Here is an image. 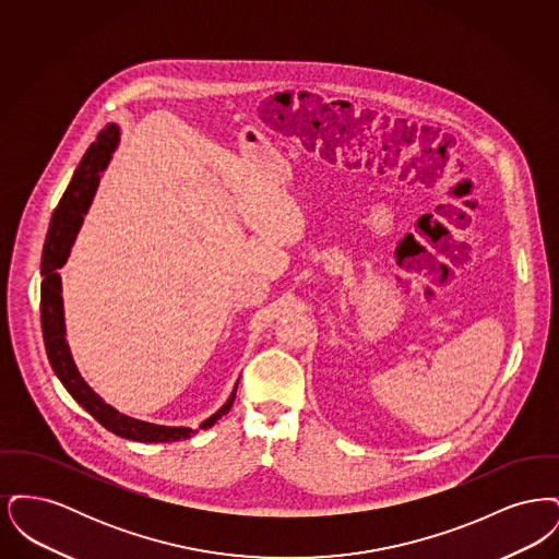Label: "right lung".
<instances>
[{
	"label": "right lung",
	"mask_w": 559,
	"mask_h": 559,
	"mask_svg": "<svg viewBox=\"0 0 559 559\" xmlns=\"http://www.w3.org/2000/svg\"><path fill=\"white\" fill-rule=\"evenodd\" d=\"M119 130L115 126H107V130L98 133L96 142L90 144L85 151L80 167L71 180V185L64 190L58 207L53 210L50 219L48 239L44 245V258H41V331H44V344L50 358L53 372L67 388V392L80 402L81 406L108 431L135 440V442H176L187 440L197 429L190 427H167L138 421L132 417L121 415L112 406H108L103 399L83 381L71 352L64 340V317H62V297H60V274L58 267L62 266L71 253V245L80 233L83 213L87 212L94 192L100 180V171L107 167L112 148L117 146ZM239 385V383H237ZM237 385L230 394L228 402L201 424V429L212 427L222 415H226L237 396Z\"/></svg>",
	"instance_id": "add662e5"
}]
</instances>
